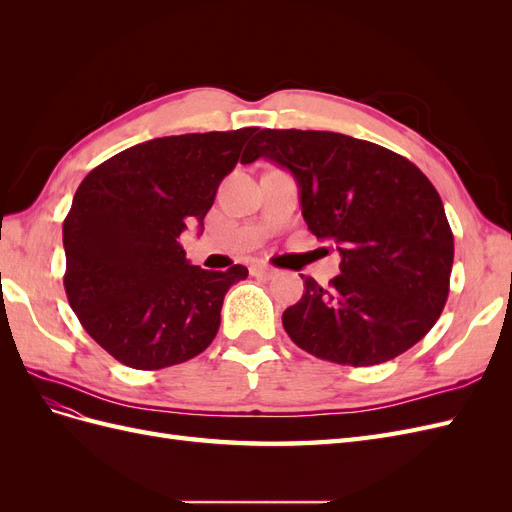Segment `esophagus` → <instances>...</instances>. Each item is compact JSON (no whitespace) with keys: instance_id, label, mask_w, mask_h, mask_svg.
<instances>
[{"instance_id":"1","label":"esophagus","mask_w":512,"mask_h":512,"mask_svg":"<svg viewBox=\"0 0 512 512\" xmlns=\"http://www.w3.org/2000/svg\"><path fill=\"white\" fill-rule=\"evenodd\" d=\"M252 275H256V277H273L275 269H271L267 265H256V267H252Z\"/></svg>"}]
</instances>
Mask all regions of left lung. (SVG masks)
I'll return each instance as SVG.
<instances>
[{
    "mask_svg": "<svg viewBox=\"0 0 512 512\" xmlns=\"http://www.w3.org/2000/svg\"><path fill=\"white\" fill-rule=\"evenodd\" d=\"M258 158L290 170L307 228L342 256L329 286L305 277L301 301L284 312L292 342L352 367L391 361L421 342L446 305L455 243L442 198L418 166L318 130H262L241 162Z\"/></svg>",
    "mask_w": 512,
    "mask_h": 512,
    "instance_id": "left-lung-1",
    "label": "left lung"
}]
</instances>
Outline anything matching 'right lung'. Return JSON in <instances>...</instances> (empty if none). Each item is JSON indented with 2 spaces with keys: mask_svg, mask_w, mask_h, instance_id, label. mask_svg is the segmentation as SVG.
<instances>
[{
  "mask_svg": "<svg viewBox=\"0 0 512 512\" xmlns=\"http://www.w3.org/2000/svg\"><path fill=\"white\" fill-rule=\"evenodd\" d=\"M258 128L164 136L108 158L81 181L64 220V288L83 329L132 369L203 352L241 265H190L179 243L200 224Z\"/></svg>",
  "mask_w": 512,
  "mask_h": 512,
  "instance_id": "add662e5",
  "label": "right lung"
}]
</instances>
